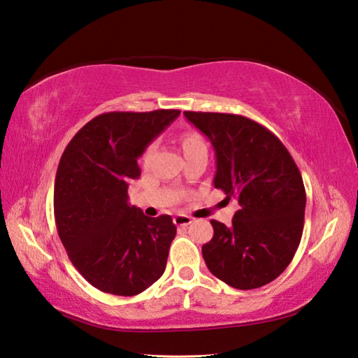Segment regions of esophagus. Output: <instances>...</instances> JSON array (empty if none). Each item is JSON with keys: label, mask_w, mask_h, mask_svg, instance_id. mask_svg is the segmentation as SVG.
<instances>
[{"label": "esophagus", "mask_w": 358, "mask_h": 358, "mask_svg": "<svg viewBox=\"0 0 358 358\" xmlns=\"http://www.w3.org/2000/svg\"><path fill=\"white\" fill-rule=\"evenodd\" d=\"M173 223L177 227H187V225H191V223H192V217L185 215V214H178V215H175Z\"/></svg>", "instance_id": "1"}]
</instances>
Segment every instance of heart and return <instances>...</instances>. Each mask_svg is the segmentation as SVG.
I'll return each mask as SVG.
<instances>
[{
    "label": "heart",
    "instance_id": "b5f03b06",
    "mask_svg": "<svg viewBox=\"0 0 358 358\" xmlns=\"http://www.w3.org/2000/svg\"><path fill=\"white\" fill-rule=\"evenodd\" d=\"M199 145H205V141H203L201 136L197 135V133H191V135H187L183 139L185 152L189 150V149H192V147H199ZM153 150H155V144H150V145L145 147V150L143 152V155H141V163L143 164H149Z\"/></svg>",
    "mask_w": 358,
    "mask_h": 358
}]
</instances>
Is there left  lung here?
Here are the masks:
<instances>
[{"label": "left lung", "mask_w": 358, "mask_h": 358, "mask_svg": "<svg viewBox=\"0 0 358 358\" xmlns=\"http://www.w3.org/2000/svg\"><path fill=\"white\" fill-rule=\"evenodd\" d=\"M215 150L214 186L239 203L233 225L211 220L201 247L209 271L239 290L262 287L289 267L304 228L306 189L279 138L253 119L185 111Z\"/></svg>", "instance_id": "8db88e82"}]
</instances>
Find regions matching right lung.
I'll use <instances>...</instances> for the list:
<instances>
[{
	"mask_svg": "<svg viewBox=\"0 0 358 358\" xmlns=\"http://www.w3.org/2000/svg\"><path fill=\"white\" fill-rule=\"evenodd\" d=\"M180 110L110 111L76 133L60 158L54 217L69 261L101 292L133 296L158 281L177 234L171 215L131 206L138 158Z\"/></svg>",
	"mask_w": 358,
	"mask_h": 358,
	"instance_id": "right-lung-1",
	"label": "right lung"
}]
</instances>
